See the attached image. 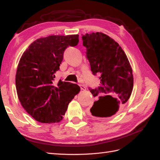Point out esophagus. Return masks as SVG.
<instances>
[{"mask_svg":"<svg viewBox=\"0 0 160 160\" xmlns=\"http://www.w3.org/2000/svg\"><path fill=\"white\" fill-rule=\"evenodd\" d=\"M80 87L81 90H86V87L83 85V84H80Z\"/></svg>","mask_w":160,"mask_h":160,"instance_id":"34e87169","label":"esophagus"}]
</instances>
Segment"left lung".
<instances>
[{
	"label": "left lung",
	"mask_w": 160,
	"mask_h": 160,
	"mask_svg": "<svg viewBox=\"0 0 160 160\" xmlns=\"http://www.w3.org/2000/svg\"><path fill=\"white\" fill-rule=\"evenodd\" d=\"M83 46L93 74L100 76V85L89 88L98 100L90 112L92 115L107 118L116 114L130 98L133 88L132 69L118 43L102 33L83 35Z\"/></svg>",
	"instance_id": "obj_1"
}]
</instances>
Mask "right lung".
I'll return each instance as SVG.
<instances>
[{
	"mask_svg": "<svg viewBox=\"0 0 160 160\" xmlns=\"http://www.w3.org/2000/svg\"><path fill=\"white\" fill-rule=\"evenodd\" d=\"M79 36H49L30 45L20 58L16 74V87L22 107L42 123L62 120L69 103L79 93L76 84L54 83L64 52L79 42Z\"/></svg>",
	"mask_w": 160,
	"mask_h": 160,
	"instance_id": "right-lung-1",
	"label": "right lung"
}]
</instances>
